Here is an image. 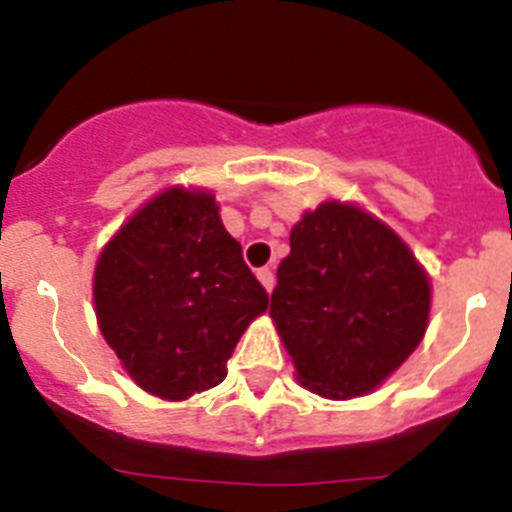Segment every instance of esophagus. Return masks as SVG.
Masks as SVG:
<instances>
[{
	"mask_svg": "<svg viewBox=\"0 0 512 512\" xmlns=\"http://www.w3.org/2000/svg\"><path fill=\"white\" fill-rule=\"evenodd\" d=\"M256 277H259V282L264 284L266 292H271V289H274V271L266 269V266H264V269L256 271Z\"/></svg>",
	"mask_w": 512,
	"mask_h": 512,
	"instance_id": "esophagus-1",
	"label": "esophagus"
}]
</instances>
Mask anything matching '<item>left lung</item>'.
<instances>
[{"mask_svg":"<svg viewBox=\"0 0 512 512\" xmlns=\"http://www.w3.org/2000/svg\"><path fill=\"white\" fill-rule=\"evenodd\" d=\"M289 248L269 315L297 379L333 400L369 395L423 341L428 274L395 230L343 202L305 212Z\"/></svg>","mask_w":512,"mask_h":512,"instance_id":"8db88e82","label":"left lung"}]
</instances>
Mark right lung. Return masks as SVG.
I'll list each match as a JSON object with an SVG mask.
<instances>
[{
    "label": "right lung",
    "mask_w": 512,
    "mask_h": 512,
    "mask_svg": "<svg viewBox=\"0 0 512 512\" xmlns=\"http://www.w3.org/2000/svg\"><path fill=\"white\" fill-rule=\"evenodd\" d=\"M94 307L133 382L179 402L223 382L235 343L269 295L225 230L215 197L171 187L102 248Z\"/></svg>",
    "instance_id": "add662e5"
}]
</instances>
